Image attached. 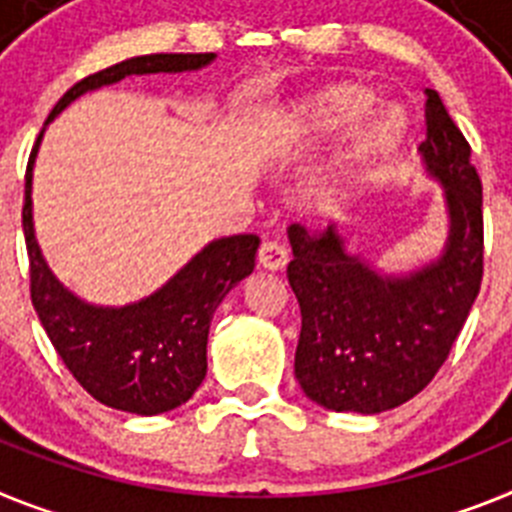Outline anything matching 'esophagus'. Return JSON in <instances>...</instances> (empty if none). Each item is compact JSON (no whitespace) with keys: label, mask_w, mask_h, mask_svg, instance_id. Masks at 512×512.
<instances>
[{"label":"esophagus","mask_w":512,"mask_h":512,"mask_svg":"<svg viewBox=\"0 0 512 512\" xmlns=\"http://www.w3.org/2000/svg\"><path fill=\"white\" fill-rule=\"evenodd\" d=\"M257 260L265 270H281L286 268L288 262V250L281 242H262L260 252H257Z\"/></svg>","instance_id":"obj_1"}]
</instances>
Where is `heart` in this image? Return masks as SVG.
<instances>
[{
  "mask_svg": "<svg viewBox=\"0 0 512 512\" xmlns=\"http://www.w3.org/2000/svg\"><path fill=\"white\" fill-rule=\"evenodd\" d=\"M376 95L358 82H337L301 100L291 113L301 139H324L361 120L337 164V177L389 154L404 136V118L394 108L373 110Z\"/></svg>",
  "mask_w": 512,
  "mask_h": 512,
  "instance_id": "b5f03b06",
  "label": "heart"
}]
</instances>
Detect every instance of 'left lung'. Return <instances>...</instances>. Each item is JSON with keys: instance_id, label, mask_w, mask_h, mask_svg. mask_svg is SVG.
<instances>
[{"instance_id": "left-lung-1", "label": "left lung", "mask_w": 512, "mask_h": 512, "mask_svg": "<svg viewBox=\"0 0 512 512\" xmlns=\"http://www.w3.org/2000/svg\"><path fill=\"white\" fill-rule=\"evenodd\" d=\"M422 162L446 188L448 242L410 275H384L350 255L335 226H288L301 309L296 379L335 412L394 410L433 381L459 337L484 275L482 180L471 146L435 90H425Z\"/></svg>"}]
</instances>
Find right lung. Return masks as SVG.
Here are the masks:
<instances>
[{
  "label": "right lung",
  "mask_w": 512,
  "mask_h": 512,
  "mask_svg": "<svg viewBox=\"0 0 512 512\" xmlns=\"http://www.w3.org/2000/svg\"><path fill=\"white\" fill-rule=\"evenodd\" d=\"M213 59V53H151L121 61L74 84L56 102L48 121L87 90L121 82L131 74L193 71ZM41 139L43 131L30 151L25 175L22 231L30 260V299L43 330L71 376L97 402L133 415H162L175 410L188 402L206 379V345L213 311L231 288L252 273L260 239L255 234L216 239L139 304L121 309L84 304L53 278L35 242L30 190Z\"/></svg>",
  "instance_id": "1"
}]
</instances>
